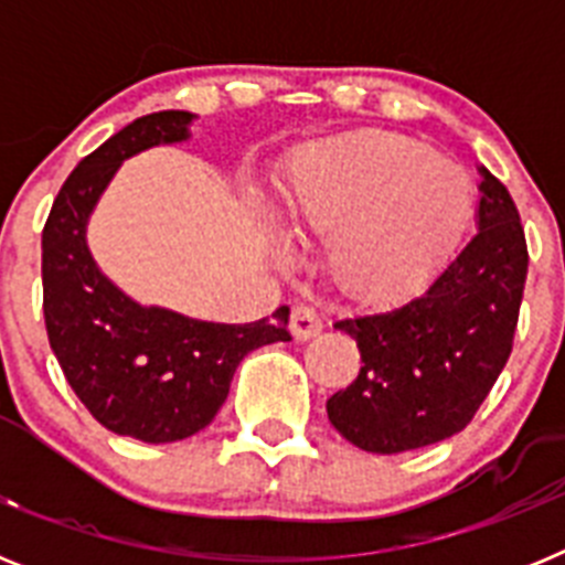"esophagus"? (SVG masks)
<instances>
[{
    "instance_id": "34e87169",
    "label": "esophagus",
    "mask_w": 565,
    "mask_h": 565,
    "mask_svg": "<svg viewBox=\"0 0 565 565\" xmlns=\"http://www.w3.org/2000/svg\"><path fill=\"white\" fill-rule=\"evenodd\" d=\"M288 331H291L294 339L306 342V339L317 337L322 331V319H319L317 308L306 306V302H297L291 308V319H288Z\"/></svg>"
}]
</instances>
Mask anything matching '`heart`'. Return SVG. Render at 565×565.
Returning <instances> with one entry per match:
<instances>
[{
    "label": "heart",
    "mask_w": 565,
    "mask_h": 565,
    "mask_svg": "<svg viewBox=\"0 0 565 565\" xmlns=\"http://www.w3.org/2000/svg\"><path fill=\"white\" fill-rule=\"evenodd\" d=\"M472 212V181L427 143L367 132L294 163L286 217L328 239L339 288L391 299L413 288L458 239Z\"/></svg>",
    "instance_id": "heart-1"
}]
</instances>
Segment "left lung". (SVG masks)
<instances>
[{
    "instance_id": "left-lung-1",
    "label": "left lung",
    "mask_w": 565,
    "mask_h": 565,
    "mask_svg": "<svg viewBox=\"0 0 565 565\" xmlns=\"http://www.w3.org/2000/svg\"><path fill=\"white\" fill-rule=\"evenodd\" d=\"M478 172V232L430 282L398 306L333 322L356 339L362 367L326 407L359 450L393 456L461 433L512 353L526 237L507 186Z\"/></svg>"
}]
</instances>
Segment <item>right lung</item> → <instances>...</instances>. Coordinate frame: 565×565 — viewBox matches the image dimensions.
I'll return each mask as SVG.
<instances>
[{
  "label": "right lung",
  "instance_id": "obj_1",
  "mask_svg": "<svg viewBox=\"0 0 565 565\" xmlns=\"http://www.w3.org/2000/svg\"><path fill=\"white\" fill-rule=\"evenodd\" d=\"M194 118L163 109L115 132L70 172L42 232L50 348L96 422L147 444L201 433L226 402L237 364L263 344L291 339L286 306L246 326L141 306L89 254V214L118 167L143 149L189 141Z\"/></svg>",
  "mask_w": 565,
  "mask_h": 565
}]
</instances>
